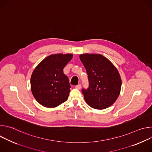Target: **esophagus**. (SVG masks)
<instances>
[{
  "label": "esophagus",
  "mask_w": 152,
  "mask_h": 152,
  "mask_svg": "<svg viewBox=\"0 0 152 152\" xmlns=\"http://www.w3.org/2000/svg\"><path fill=\"white\" fill-rule=\"evenodd\" d=\"M75 88H76V89H77V90H80V88H81V85H80V84H78V85H76V86H75Z\"/></svg>",
  "instance_id": "34e87169"
}]
</instances>
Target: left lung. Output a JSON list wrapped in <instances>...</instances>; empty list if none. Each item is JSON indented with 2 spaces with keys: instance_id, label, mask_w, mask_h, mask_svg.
<instances>
[{
  "instance_id": "8db88e82",
  "label": "left lung",
  "mask_w": 152,
  "mask_h": 152,
  "mask_svg": "<svg viewBox=\"0 0 152 152\" xmlns=\"http://www.w3.org/2000/svg\"><path fill=\"white\" fill-rule=\"evenodd\" d=\"M79 58L89 81L88 88L82 90L86 103L97 110L111 106L121 90V79L117 69L100 54L85 53L80 55Z\"/></svg>"
}]
</instances>
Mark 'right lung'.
I'll return each instance as SVG.
<instances>
[{"mask_svg": "<svg viewBox=\"0 0 152 152\" xmlns=\"http://www.w3.org/2000/svg\"><path fill=\"white\" fill-rule=\"evenodd\" d=\"M72 57L69 53L51 55L34 69L31 78V91L42 106L55 107L67 100L71 86L63 69Z\"/></svg>", "mask_w": 152, "mask_h": 152, "instance_id": "obj_1", "label": "right lung"}]
</instances>
